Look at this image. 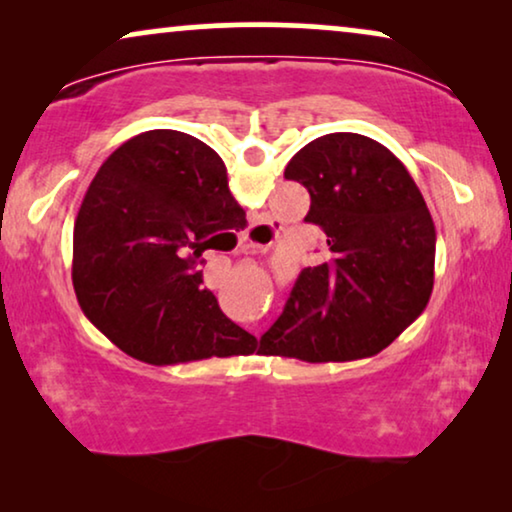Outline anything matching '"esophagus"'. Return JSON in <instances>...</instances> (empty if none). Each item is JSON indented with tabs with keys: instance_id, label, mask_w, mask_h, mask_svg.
<instances>
[{
	"instance_id": "34e87169",
	"label": "esophagus",
	"mask_w": 512,
	"mask_h": 512,
	"mask_svg": "<svg viewBox=\"0 0 512 512\" xmlns=\"http://www.w3.org/2000/svg\"><path fill=\"white\" fill-rule=\"evenodd\" d=\"M265 230V226L263 223H254V226H251L247 233L242 235V242H244V247L247 249H254V251H261V249H268L270 244L268 242H263V240H258V235H261Z\"/></svg>"
}]
</instances>
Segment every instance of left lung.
<instances>
[{
	"label": "left lung",
	"instance_id": "obj_1",
	"mask_svg": "<svg viewBox=\"0 0 512 512\" xmlns=\"http://www.w3.org/2000/svg\"><path fill=\"white\" fill-rule=\"evenodd\" d=\"M310 193L305 221L326 235V261L305 268L265 354L310 363L366 359L391 345L433 291L436 226L415 179L375 139L333 132L284 170Z\"/></svg>",
	"mask_w": 512,
	"mask_h": 512
}]
</instances>
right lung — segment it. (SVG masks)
<instances>
[{
    "mask_svg": "<svg viewBox=\"0 0 512 512\" xmlns=\"http://www.w3.org/2000/svg\"><path fill=\"white\" fill-rule=\"evenodd\" d=\"M237 212L226 165L205 142L177 130L128 139L97 170L74 221L83 314L153 366L251 354L256 338L221 312L198 270Z\"/></svg>",
    "mask_w": 512,
    "mask_h": 512,
    "instance_id": "right-lung-1",
    "label": "right lung"
}]
</instances>
